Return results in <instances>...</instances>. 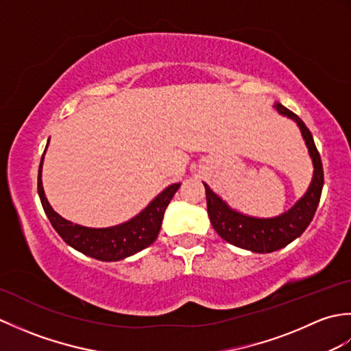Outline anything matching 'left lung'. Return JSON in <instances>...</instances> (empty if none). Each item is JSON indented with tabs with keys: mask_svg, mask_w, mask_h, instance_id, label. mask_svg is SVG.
<instances>
[{
	"mask_svg": "<svg viewBox=\"0 0 351 351\" xmlns=\"http://www.w3.org/2000/svg\"><path fill=\"white\" fill-rule=\"evenodd\" d=\"M273 107L280 114L288 116L297 122L302 131V136L304 141H306L309 155L312 162H314V178H312L306 195L289 211L279 215V217L255 219L230 210L206 184H204L206 191L208 215H210L211 225L215 229V232L223 240L237 245V247L256 253H270L279 250L304 232V229L309 226V223L314 219L324 184L322 156H319L308 126L303 123L299 116L294 114L287 107H283L282 104L276 102Z\"/></svg>",
	"mask_w": 351,
	"mask_h": 351,
	"instance_id": "obj_1",
	"label": "left lung"
}]
</instances>
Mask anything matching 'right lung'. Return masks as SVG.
<instances>
[{
	"instance_id": "1",
	"label": "right lung",
	"mask_w": 351,
	"mask_h": 351,
	"mask_svg": "<svg viewBox=\"0 0 351 351\" xmlns=\"http://www.w3.org/2000/svg\"><path fill=\"white\" fill-rule=\"evenodd\" d=\"M42 162L43 155L39 166V175H37V191H39L43 211L48 215L52 228L71 247L77 249L87 256L107 261V263L128 258L134 253L146 249L156 240L164 211H166L176 190L181 187V184L169 185L138 215L130 221L122 223V225L104 229L84 228L64 220L48 204L42 187Z\"/></svg>"
}]
</instances>
